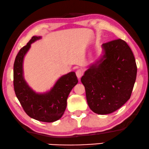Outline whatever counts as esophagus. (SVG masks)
<instances>
[{
	"label": "esophagus",
	"instance_id": "obj_1",
	"mask_svg": "<svg viewBox=\"0 0 149 149\" xmlns=\"http://www.w3.org/2000/svg\"><path fill=\"white\" fill-rule=\"evenodd\" d=\"M76 74L78 79H80L82 77V75L84 74V71L82 69H78L76 72Z\"/></svg>",
	"mask_w": 149,
	"mask_h": 149
}]
</instances>
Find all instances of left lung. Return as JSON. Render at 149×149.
<instances>
[{"label": "left lung", "instance_id": "obj_1", "mask_svg": "<svg viewBox=\"0 0 149 149\" xmlns=\"http://www.w3.org/2000/svg\"><path fill=\"white\" fill-rule=\"evenodd\" d=\"M103 55L81 78L88 106L96 114L113 113L131 97L137 65L127 44L116 39L102 44Z\"/></svg>", "mask_w": 149, "mask_h": 149}]
</instances>
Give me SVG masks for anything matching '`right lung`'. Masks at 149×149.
<instances>
[{"label": "right lung", "instance_id": "add662e5", "mask_svg": "<svg viewBox=\"0 0 149 149\" xmlns=\"http://www.w3.org/2000/svg\"><path fill=\"white\" fill-rule=\"evenodd\" d=\"M40 38L41 36H33L18 52L14 64V88L17 98L28 116L38 121L53 122L63 116L68 96L79 81L75 72H70L60 77L49 92L38 93L31 89L23 77V59L31 44Z\"/></svg>", "mask_w": 149, "mask_h": 149}]
</instances>
